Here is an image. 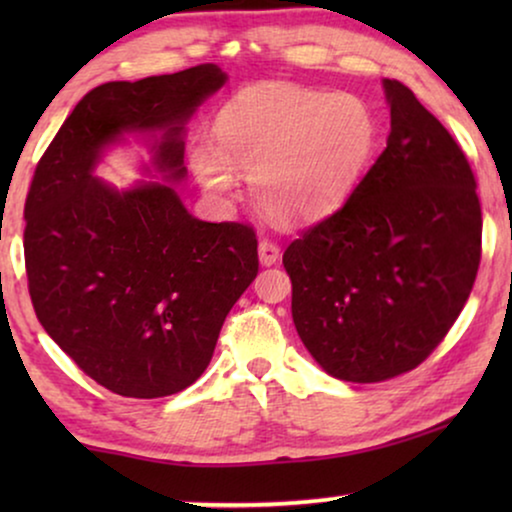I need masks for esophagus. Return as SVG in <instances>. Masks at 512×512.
I'll return each mask as SVG.
<instances>
[{
  "label": "esophagus",
  "mask_w": 512,
  "mask_h": 512,
  "mask_svg": "<svg viewBox=\"0 0 512 512\" xmlns=\"http://www.w3.org/2000/svg\"><path fill=\"white\" fill-rule=\"evenodd\" d=\"M258 261L261 265H275L279 261V247L270 240L258 242Z\"/></svg>",
  "instance_id": "obj_1"
}]
</instances>
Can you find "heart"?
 Listing matches in <instances>:
<instances>
[{"mask_svg":"<svg viewBox=\"0 0 512 512\" xmlns=\"http://www.w3.org/2000/svg\"><path fill=\"white\" fill-rule=\"evenodd\" d=\"M219 144L202 139L191 170L226 198L237 171L270 219L303 226L326 219L354 193L377 144V118L352 93L270 83L233 97L216 118Z\"/></svg>","mask_w":512,"mask_h":512,"instance_id":"heart-1","label":"heart"}]
</instances>
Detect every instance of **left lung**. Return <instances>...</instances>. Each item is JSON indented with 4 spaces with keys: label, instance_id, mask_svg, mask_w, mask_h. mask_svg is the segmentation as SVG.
Segmentation results:
<instances>
[{
    "label": "left lung",
    "instance_id": "obj_1",
    "mask_svg": "<svg viewBox=\"0 0 512 512\" xmlns=\"http://www.w3.org/2000/svg\"><path fill=\"white\" fill-rule=\"evenodd\" d=\"M382 86L387 149L284 251L300 340L328 375L361 384L408 373L440 345L471 296L482 240L464 151L408 86Z\"/></svg>",
    "mask_w": 512,
    "mask_h": 512
}]
</instances>
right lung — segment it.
<instances>
[{"mask_svg":"<svg viewBox=\"0 0 512 512\" xmlns=\"http://www.w3.org/2000/svg\"><path fill=\"white\" fill-rule=\"evenodd\" d=\"M226 81L221 67L198 65L102 83L76 104L34 172L25 202L34 312L62 352L118 396L191 387L258 272L254 228L195 219L174 186L186 179V123ZM128 134L150 137L163 182L116 189L94 177L106 149Z\"/></svg>","mask_w":512,"mask_h":512,"instance_id":"1","label":"right lung"}]
</instances>
